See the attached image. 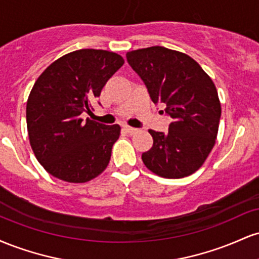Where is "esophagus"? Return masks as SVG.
I'll return each instance as SVG.
<instances>
[{
	"label": "esophagus",
	"instance_id": "obj_1",
	"mask_svg": "<svg viewBox=\"0 0 259 259\" xmlns=\"http://www.w3.org/2000/svg\"><path fill=\"white\" fill-rule=\"evenodd\" d=\"M124 130H125L127 134H130V135H133V134H135L136 132H138V129H135V127H133V126H127V125L124 126Z\"/></svg>",
	"mask_w": 259,
	"mask_h": 259
}]
</instances>
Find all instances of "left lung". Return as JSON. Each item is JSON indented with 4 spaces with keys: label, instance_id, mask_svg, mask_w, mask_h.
I'll list each match as a JSON object with an SVG mask.
<instances>
[{
    "label": "left lung",
    "instance_id": "obj_1",
    "mask_svg": "<svg viewBox=\"0 0 259 259\" xmlns=\"http://www.w3.org/2000/svg\"><path fill=\"white\" fill-rule=\"evenodd\" d=\"M126 59L153 102L164 103L173 119L168 133L148 130L153 146L142 153V162L167 179L194 174L207 159L218 134L222 107L214 82L190 56L162 46L130 51Z\"/></svg>",
    "mask_w": 259,
    "mask_h": 259
}]
</instances>
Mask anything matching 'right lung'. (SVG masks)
<instances>
[{"mask_svg": "<svg viewBox=\"0 0 259 259\" xmlns=\"http://www.w3.org/2000/svg\"><path fill=\"white\" fill-rule=\"evenodd\" d=\"M124 64L118 53L84 49L50 64L26 102V126L35 157L47 173L67 183H86L102 173L120 126L81 118L103 86Z\"/></svg>", "mask_w": 259, "mask_h": 259, "instance_id": "obj_1", "label": "right lung"}]
</instances>
